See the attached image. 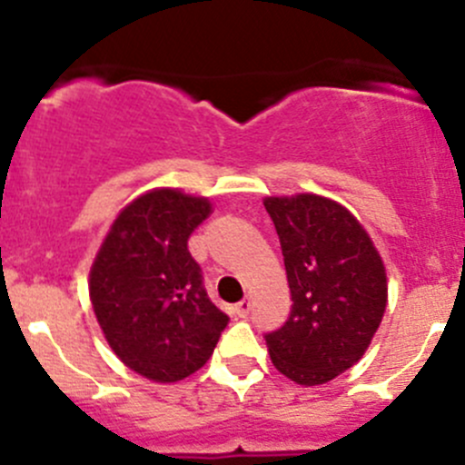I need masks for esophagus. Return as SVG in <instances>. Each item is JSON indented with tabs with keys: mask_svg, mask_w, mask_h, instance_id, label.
Here are the masks:
<instances>
[{
	"mask_svg": "<svg viewBox=\"0 0 465 465\" xmlns=\"http://www.w3.org/2000/svg\"><path fill=\"white\" fill-rule=\"evenodd\" d=\"M250 308H252V303L247 302V299H242V302L236 306V315L238 317H247V315H250Z\"/></svg>",
	"mask_w": 465,
	"mask_h": 465,
	"instance_id": "obj_1",
	"label": "esophagus"
}]
</instances>
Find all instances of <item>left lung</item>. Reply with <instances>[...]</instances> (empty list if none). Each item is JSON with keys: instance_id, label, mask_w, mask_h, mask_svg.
<instances>
[{"instance_id": "left-lung-1", "label": "left lung", "mask_w": 465, "mask_h": 465, "mask_svg": "<svg viewBox=\"0 0 465 465\" xmlns=\"http://www.w3.org/2000/svg\"><path fill=\"white\" fill-rule=\"evenodd\" d=\"M283 250L292 308L265 335L272 364L303 387L328 382L362 360L387 308V270L346 206L317 193L267 195Z\"/></svg>"}]
</instances>
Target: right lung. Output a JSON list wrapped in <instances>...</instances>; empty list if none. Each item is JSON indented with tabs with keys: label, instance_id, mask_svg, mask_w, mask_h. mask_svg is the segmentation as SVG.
Returning a JSON list of instances; mask_svg holds the SVG:
<instances>
[{
	"label": "right lung",
	"instance_id": "1",
	"mask_svg": "<svg viewBox=\"0 0 465 465\" xmlns=\"http://www.w3.org/2000/svg\"><path fill=\"white\" fill-rule=\"evenodd\" d=\"M213 211L209 198L173 186L119 211L89 270V302L116 358L153 382L203 369L229 317L213 306L189 236Z\"/></svg>",
	"mask_w": 465,
	"mask_h": 465
}]
</instances>
